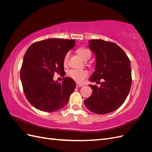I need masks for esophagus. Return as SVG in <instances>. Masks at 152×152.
Instances as JSON below:
<instances>
[{
  "label": "esophagus",
  "instance_id": "esophagus-1",
  "mask_svg": "<svg viewBox=\"0 0 152 152\" xmlns=\"http://www.w3.org/2000/svg\"><path fill=\"white\" fill-rule=\"evenodd\" d=\"M83 86V84H76V87H82Z\"/></svg>",
  "mask_w": 152,
  "mask_h": 152
}]
</instances>
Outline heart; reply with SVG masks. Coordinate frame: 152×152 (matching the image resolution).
I'll return each instance as SVG.
<instances>
[{"label":"heart","instance_id":"b5f03b06","mask_svg":"<svg viewBox=\"0 0 152 152\" xmlns=\"http://www.w3.org/2000/svg\"><path fill=\"white\" fill-rule=\"evenodd\" d=\"M78 54L85 61L88 60L91 58L90 50L85 48H80L77 50ZM69 58V53H67L64 57V63H66ZM68 75L77 83H82L88 75V72L84 70H71L68 72Z\"/></svg>","mask_w":152,"mask_h":152}]
</instances>
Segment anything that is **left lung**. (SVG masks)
Masks as SVG:
<instances>
[{"mask_svg":"<svg viewBox=\"0 0 152 152\" xmlns=\"http://www.w3.org/2000/svg\"><path fill=\"white\" fill-rule=\"evenodd\" d=\"M89 44L96 59L95 71L89 80L99 82L101 85L99 87L90 85L93 94L84 103L92 112L107 114L120 107L129 93L132 82L130 60L113 42L98 39L91 40Z\"/></svg>","mask_w":152,"mask_h":152,"instance_id":"8db88e82","label":"left lung"}]
</instances>
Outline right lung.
Wrapping results in <instances>:
<instances>
[{"mask_svg":"<svg viewBox=\"0 0 152 152\" xmlns=\"http://www.w3.org/2000/svg\"><path fill=\"white\" fill-rule=\"evenodd\" d=\"M75 40L49 39L31 44L24 56L20 78L29 103L41 111H58L68 103L76 87L70 77L62 83L53 80L54 73H63L64 57L75 44Z\"/></svg>","mask_w":152,"mask_h":152,"instance_id":"obj_1","label":"right lung"}]
</instances>
